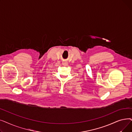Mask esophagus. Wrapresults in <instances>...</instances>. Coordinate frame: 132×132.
Instances as JSON below:
<instances>
[{"label":"esophagus","mask_w":132,"mask_h":132,"mask_svg":"<svg viewBox=\"0 0 132 132\" xmlns=\"http://www.w3.org/2000/svg\"><path fill=\"white\" fill-rule=\"evenodd\" d=\"M62 64H63L64 66H67L68 65V63L66 62H62Z\"/></svg>","instance_id":"1"}]
</instances>
